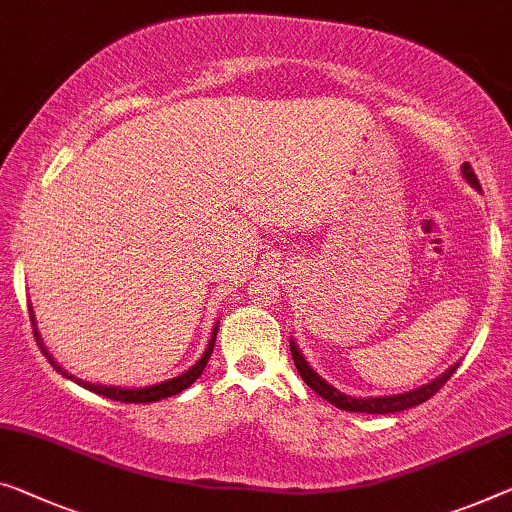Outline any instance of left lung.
<instances>
[{
	"label": "left lung",
	"instance_id": "left-lung-1",
	"mask_svg": "<svg viewBox=\"0 0 512 512\" xmlns=\"http://www.w3.org/2000/svg\"><path fill=\"white\" fill-rule=\"evenodd\" d=\"M462 176H465L471 185L476 187V190H481V183H478V178L474 174V169H471V164L465 162L462 164ZM290 355H293V361L297 366V371H300L302 380L309 384V387L322 396L329 403L336 405L338 410H345V412H366V414H391V412H403V410H410V407H416L421 403H426L428 398L435 396V393L444 387V384L451 380V375L455 373V368L460 364H455L448 368V371L437 377V380H432L430 384H423V387L414 389V391H407V393H396V396H377V398H352V396H345L338 389H334L332 384H327L322 377L313 371V368L306 364V359L300 355V350H297L295 343H290Z\"/></svg>",
	"mask_w": 512,
	"mask_h": 512
}]
</instances>
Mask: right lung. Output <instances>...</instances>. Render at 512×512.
I'll return each mask as SVG.
<instances>
[{
	"instance_id": "add662e5",
	"label": "right lung",
	"mask_w": 512,
	"mask_h": 512,
	"mask_svg": "<svg viewBox=\"0 0 512 512\" xmlns=\"http://www.w3.org/2000/svg\"><path fill=\"white\" fill-rule=\"evenodd\" d=\"M29 316H31V322H34V313H31L29 309ZM34 329H36V322H34ZM36 334V341L38 345H41L43 355L47 357V361L57 368V371H61V366H57V361H52V357L47 355V350L43 348L41 338H38V332ZM215 338H217V327L215 332H212L210 336V343L206 352H203V357L196 361V364L190 368V371H185L183 375L174 377V380H167V382H160V384H153V387H144V389H121V387H107V384H91V382H84V380H77V377L68 375L66 371H61L66 377H70V380H75L77 384H82L84 389H89L93 393H100V396L105 398H112V400H121V403H155V400H162V398H169V396H176V393H180L183 389L190 387V384L196 380L203 373V368H206L208 359L212 355V348H215Z\"/></svg>"
}]
</instances>
